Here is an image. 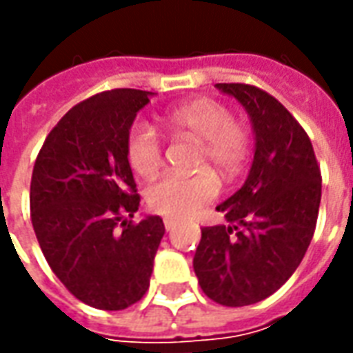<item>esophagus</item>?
<instances>
[{"label": "esophagus", "instance_id": "obj_1", "mask_svg": "<svg viewBox=\"0 0 353 353\" xmlns=\"http://www.w3.org/2000/svg\"><path fill=\"white\" fill-rule=\"evenodd\" d=\"M176 225H177L176 219H170V217H166V219H164V229L166 230H174L176 229Z\"/></svg>", "mask_w": 353, "mask_h": 353}]
</instances>
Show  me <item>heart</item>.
I'll return each instance as SVG.
<instances>
[{"label": "heart", "instance_id": "obj_1", "mask_svg": "<svg viewBox=\"0 0 353 353\" xmlns=\"http://www.w3.org/2000/svg\"><path fill=\"white\" fill-rule=\"evenodd\" d=\"M164 128L176 136L199 141L196 168H214L223 179H234L252 154L250 126L232 117L225 103L214 98H194L168 109ZM126 159L141 177L153 176L164 161V145L151 124L136 123L126 136ZM219 194V181L212 170L192 176H164L147 189L151 212L170 219H185L212 204Z\"/></svg>", "mask_w": 353, "mask_h": 353}]
</instances>
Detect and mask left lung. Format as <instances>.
<instances>
[{
  "label": "left lung",
  "instance_id": "left-lung-1",
  "mask_svg": "<svg viewBox=\"0 0 353 353\" xmlns=\"http://www.w3.org/2000/svg\"><path fill=\"white\" fill-rule=\"evenodd\" d=\"M252 117L250 176L215 208L230 225L202 227L192 266L208 299L248 306L276 293L301 265L318 221L321 172L308 134L263 88L217 83Z\"/></svg>",
  "mask_w": 353,
  "mask_h": 353
}]
</instances>
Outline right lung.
<instances>
[{"instance_id": "obj_1", "label": "right lung", "mask_w": 353, "mask_h": 353, "mask_svg": "<svg viewBox=\"0 0 353 353\" xmlns=\"http://www.w3.org/2000/svg\"><path fill=\"white\" fill-rule=\"evenodd\" d=\"M149 94L115 88L73 105L45 138L30 185V217L65 289L98 310H124L149 289L164 223H134L139 194L126 136Z\"/></svg>"}]
</instances>
